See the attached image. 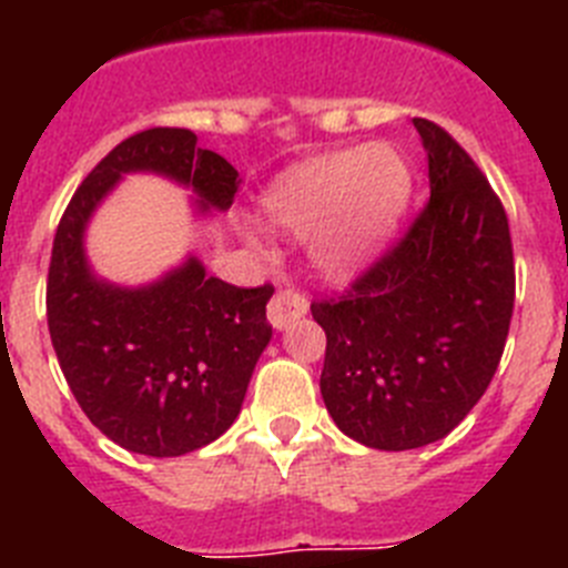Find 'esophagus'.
<instances>
[{
	"instance_id": "obj_1",
	"label": "esophagus",
	"mask_w": 568,
	"mask_h": 568,
	"mask_svg": "<svg viewBox=\"0 0 568 568\" xmlns=\"http://www.w3.org/2000/svg\"><path fill=\"white\" fill-rule=\"evenodd\" d=\"M307 310L310 304L304 295L293 293V290H278V293L270 298V324H273L275 329H287L290 324H295V321L301 318V315H307Z\"/></svg>"
}]
</instances>
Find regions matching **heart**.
I'll return each mask as SVG.
<instances>
[{
	"label": "heart",
	"instance_id": "heart-1",
	"mask_svg": "<svg viewBox=\"0 0 568 568\" xmlns=\"http://www.w3.org/2000/svg\"><path fill=\"white\" fill-rule=\"evenodd\" d=\"M409 193L404 155L389 144H369L293 168L264 195V210L281 230L310 235L315 267L344 281L395 233Z\"/></svg>",
	"mask_w": 568,
	"mask_h": 568
}]
</instances>
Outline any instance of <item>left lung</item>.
I'll return each mask as SVG.
<instances>
[{
    "mask_svg": "<svg viewBox=\"0 0 568 568\" xmlns=\"http://www.w3.org/2000/svg\"><path fill=\"white\" fill-rule=\"evenodd\" d=\"M413 124L429 159V202L353 287L310 307L327 333V413L384 453L440 440L469 415L515 307L504 204L453 135L426 119Z\"/></svg>",
    "mask_w": 568,
    "mask_h": 568,
    "instance_id": "obj_1",
    "label": "left lung"
}]
</instances>
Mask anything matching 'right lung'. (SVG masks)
I'll list each match as a JSON object with an SVG mask.
<instances>
[{
    "label": "right lung",
    "mask_w": 568,
    "mask_h": 568,
    "mask_svg": "<svg viewBox=\"0 0 568 568\" xmlns=\"http://www.w3.org/2000/svg\"><path fill=\"white\" fill-rule=\"evenodd\" d=\"M184 128L115 144L70 199L48 270V329L70 393L113 444L150 458L202 449L239 418L255 361L273 338V287H233L190 255L144 287L97 278L84 230L128 173H159L195 193L199 213L227 210L241 179Z\"/></svg>",
    "instance_id": "1"
}]
</instances>
